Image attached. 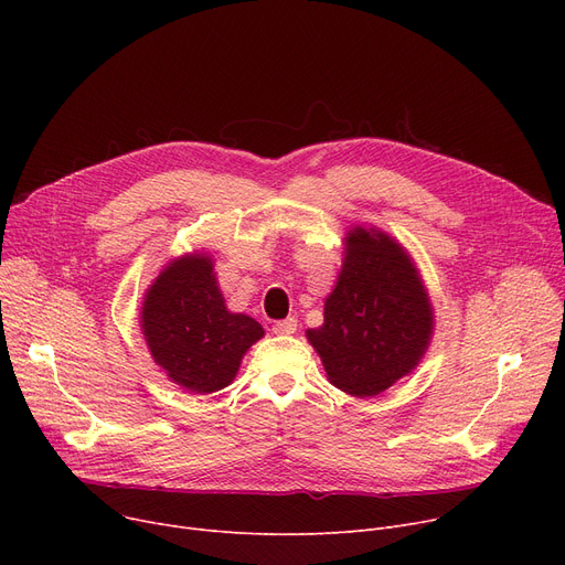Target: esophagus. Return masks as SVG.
Listing matches in <instances>:
<instances>
[{
	"label": "esophagus",
	"mask_w": 565,
	"mask_h": 565,
	"mask_svg": "<svg viewBox=\"0 0 565 565\" xmlns=\"http://www.w3.org/2000/svg\"><path fill=\"white\" fill-rule=\"evenodd\" d=\"M295 330H298V320H295V318L277 320V322L273 324V332H275V334H295Z\"/></svg>",
	"instance_id": "1"
}]
</instances>
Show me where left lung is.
Segmentation results:
<instances>
[{
  "label": "left lung",
  "mask_w": 565,
  "mask_h": 565,
  "mask_svg": "<svg viewBox=\"0 0 565 565\" xmlns=\"http://www.w3.org/2000/svg\"><path fill=\"white\" fill-rule=\"evenodd\" d=\"M343 254L324 322L307 339L337 390L371 398L419 366L435 316L417 265L392 235L354 226Z\"/></svg>",
  "instance_id": "left-lung-1"
}]
</instances>
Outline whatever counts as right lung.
<instances>
[{
	"mask_svg": "<svg viewBox=\"0 0 565 565\" xmlns=\"http://www.w3.org/2000/svg\"><path fill=\"white\" fill-rule=\"evenodd\" d=\"M141 332L156 364L192 394L228 387L245 352L265 334L254 318L226 309L207 254L164 265L143 295Z\"/></svg>",
	"mask_w": 565,
	"mask_h": 565,
	"instance_id": "obj_1",
	"label": "right lung"
}]
</instances>
